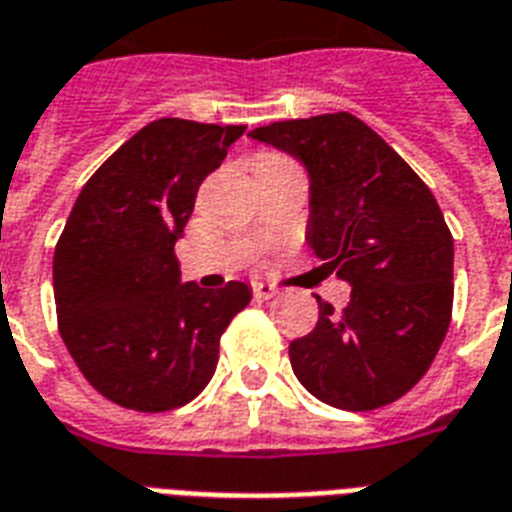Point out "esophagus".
<instances>
[{
	"instance_id": "esophagus-1",
	"label": "esophagus",
	"mask_w": 512,
	"mask_h": 512,
	"mask_svg": "<svg viewBox=\"0 0 512 512\" xmlns=\"http://www.w3.org/2000/svg\"><path fill=\"white\" fill-rule=\"evenodd\" d=\"M275 293H277L275 285H269V282H261V280L253 282V296L259 298V301H269V298H275Z\"/></svg>"
}]
</instances>
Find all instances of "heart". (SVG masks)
Returning a JSON list of instances; mask_svg holds the SVG:
<instances>
[{
	"instance_id": "b5f03b06",
	"label": "heart",
	"mask_w": 512,
	"mask_h": 512,
	"mask_svg": "<svg viewBox=\"0 0 512 512\" xmlns=\"http://www.w3.org/2000/svg\"><path fill=\"white\" fill-rule=\"evenodd\" d=\"M275 158H277V155H275Z\"/></svg>"
}]
</instances>
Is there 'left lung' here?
Here are the masks:
<instances>
[{
    "mask_svg": "<svg viewBox=\"0 0 512 512\" xmlns=\"http://www.w3.org/2000/svg\"><path fill=\"white\" fill-rule=\"evenodd\" d=\"M248 137L304 163L306 243L351 285L343 312L317 296V327L288 349L296 378L338 410L396 402L428 372L452 320L455 243L433 192L351 113L277 121Z\"/></svg>",
    "mask_w": 512,
    "mask_h": 512,
    "instance_id": "1",
    "label": "left lung"
}]
</instances>
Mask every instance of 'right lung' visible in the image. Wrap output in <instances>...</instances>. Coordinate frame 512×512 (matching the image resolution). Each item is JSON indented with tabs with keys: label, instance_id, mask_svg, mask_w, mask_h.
I'll return each mask as SVG.
<instances>
[{
	"label": "right lung",
	"instance_id": "right-lung-1",
	"mask_svg": "<svg viewBox=\"0 0 512 512\" xmlns=\"http://www.w3.org/2000/svg\"><path fill=\"white\" fill-rule=\"evenodd\" d=\"M243 132L158 118L94 171L65 222L52 264L60 335L84 378L126 410L192 402L251 301L245 282H182L174 256L200 182Z\"/></svg>",
	"mask_w": 512,
	"mask_h": 512
}]
</instances>
